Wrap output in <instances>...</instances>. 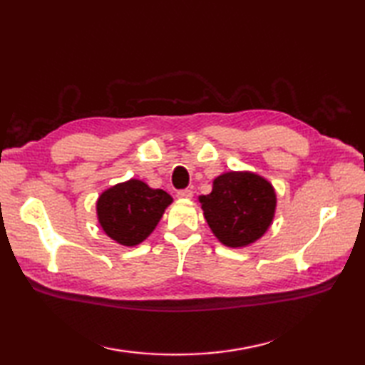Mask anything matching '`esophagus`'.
I'll return each instance as SVG.
<instances>
[{
  "mask_svg": "<svg viewBox=\"0 0 365 365\" xmlns=\"http://www.w3.org/2000/svg\"><path fill=\"white\" fill-rule=\"evenodd\" d=\"M177 197H180V199H191V197H192V191H191V190H180V191H177Z\"/></svg>",
  "mask_w": 365,
  "mask_h": 365,
  "instance_id": "esophagus-1",
  "label": "esophagus"
}]
</instances>
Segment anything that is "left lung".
Returning a JSON list of instances; mask_svg holds the SVG:
<instances>
[{
	"label": "left lung",
	"mask_w": 365,
	"mask_h": 365,
	"mask_svg": "<svg viewBox=\"0 0 365 365\" xmlns=\"http://www.w3.org/2000/svg\"><path fill=\"white\" fill-rule=\"evenodd\" d=\"M204 218L227 247H246L273 224L277 196L265 177L251 170H229L213 180L212 192L200 196Z\"/></svg>",
	"instance_id": "left-lung-1"
}]
</instances>
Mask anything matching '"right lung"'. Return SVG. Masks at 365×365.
I'll use <instances>...</instances> for the list:
<instances>
[{
  "label": "right lung",
  "mask_w": 365,
  "mask_h": 365,
  "mask_svg": "<svg viewBox=\"0 0 365 365\" xmlns=\"http://www.w3.org/2000/svg\"><path fill=\"white\" fill-rule=\"evenodd\" d=\"M173 200L166 191L130 178L102 191L96 202L97 220L115 243L133 247L152 234Z\"/></svg>",
  "instance_id": "right-lung-1"
}]
</instances>
